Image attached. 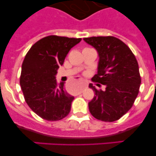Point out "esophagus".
<instances>
[{
    "label": "esophagus",
    "instance_id": "34e87169",
    "mask_svg": "<svg viewBox=\"0 0 156 156\" xmlns=\"http://www.w3.org/2000/svg\"><path fill=\"white\" fill-rule=\"evenodd\" d=\"M85 87H86V86H81V89H80L79 92H78V94H81V93H82L83 89H84V88H85Z\"/></svg>",
    "mask_w": 156,
    "mask_h": 156
}]
</instances>
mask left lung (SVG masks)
<instances>
[{"label": "left lung", "instance_id": "left-lung-1", "mask_svg": "<svg viewBox=\"0 0 156 156\" xmlns=\"http://www.w3.org/2000/svg\"><path fill=\"white\" fill-rule=\"evenodd\" d=\"M84 41L98 53L97 74L92 80L106 86L104 90H98L89 84L95 93L88 103L90 112L103 122L119 120L130 109L139 93L141 78L136 57L115 37H86Z\"/></svg>", "mask_w": 156, "mask_h": 156}]
</instances>
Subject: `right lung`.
I'll return each mask as SVG.
<instances>
[{
  "label": "right lung",
  "instance_id": "1",
  "mask_svg": "<svg viewBox=\"0 0 156 156\" xmlns=\"http://www.w3.org/2000/svg\"><path fill=\"white\" fill-rule=\"evenodd\" d=\"M81 38L50 35L36 42L22 65L20 86L28 106L48 121L68 115L74 97L65 89V82H56V75L65 58Z\"/></svg>",
  "mask_w": 156,
  "mask_h": 156
}]
</instances>
